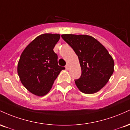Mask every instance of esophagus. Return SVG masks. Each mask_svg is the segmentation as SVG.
Returning <instances> with one entry per match:
<instances>
[{
	"mask_svg": "<svg viewBox=\"0 0 130 130\" xmlns=\"http://www.w3.org/2000/svg\"><path fill=\"white\" fill-rule=\"evenodd\" d=\"M65 68H66V70H69V65H68V64H67L66 66H65Z\"/></svg>",
	"mask_w": 130,
	"mask_h": 130,
	"instance_id": "obj_1",
	"label": "esophagus"
}]
</instances>
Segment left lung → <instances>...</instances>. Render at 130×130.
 I'll list each match as a JSON object with an SVG mask.
<instances>
[{
    "mask_svg": "<svg viewBox=\"0 0 130 130\" xmlns=\"http://www.w3.org/2000/svg\"><path fill=\"white\" fill-rule=\"evenodd\" d=\"M61 37L78 57L82 73L74 80L77 87L84 93L98 92L114 72V62L108 50L89 35L63 34Z\"/></svg>",
    "mask_w": 130,
    "mask_h": 130,
    "instance_id": "1",
    "label": "left lung"
}]
</instances>
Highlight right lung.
<instances>
[{
	"instance_id": "1",
	"label": "right lung",
	"mask_w": 130,
	"mask_h": 130,
	"mask_svg": "<svg viewBox=\"0 0 130 130\" xmlns=\"http://www.w3.org/2000/svg\"><path fill=\"white\" fill-rule=\"evenodd\" d=\"M59 34H44L35 38L23 51L18 65L20 80L30 92L42 96L50 92L54 82L65 67L58 65L53 49Z\"/></svg>"
}]
</instances>
